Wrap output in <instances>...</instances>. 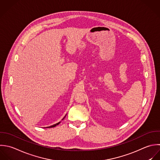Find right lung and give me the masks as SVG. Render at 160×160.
<instances>
[{"instance_id":"right-lung-1","label":"right lung","mask_w":160,"mask_h":160,"mask_svg":"<svg viewBox=\"0 0 160 160\" xmlns=\"http://www.w3.org/2000/svg\"><path fill=\"white\" fill-rule=\"evenodd\" d=\"M65 118V117H64ZM64 118L62 119V120H63L64 119ZM60 123V122H58V123H57V124H55V125H52V126H50V127H47V128H52V127H55V126H57V125H58V124Z\"/></svg>"}]
</instances>
